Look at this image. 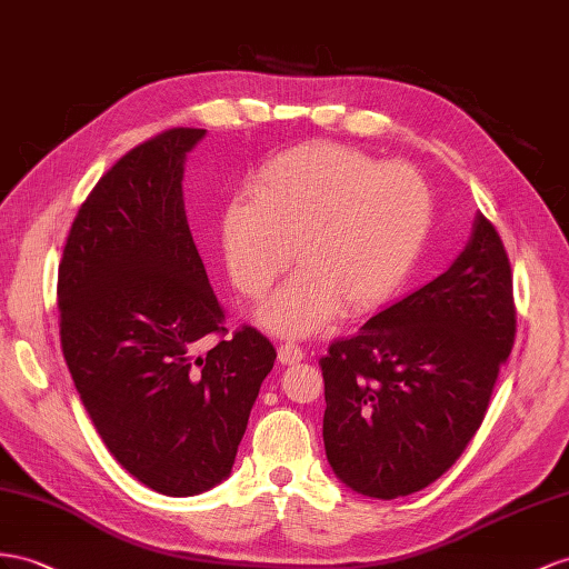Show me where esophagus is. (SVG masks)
<instances>
[{"label": "esophagus", "instance_id": "1", "mask_svg": "<svg viewBox=\"0 0 569 569\" xmlns=\"http://www.w3.org/2000/svg\"><path fill=\"white\" fill-rule=\"evenodd\" d=\"M302 358H305V351H302V348H300L298 343L286 341V343L279 346V360H281V366H296V362H300Z\"/></svg>", "mask_w": 569, "mask_h": 569}]
</instances>
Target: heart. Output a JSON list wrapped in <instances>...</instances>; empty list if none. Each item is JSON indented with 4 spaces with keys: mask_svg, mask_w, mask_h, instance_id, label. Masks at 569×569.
I'll list each match as a JSON object with an SVG mask.
<instances>
[{
    "mask_svg": "<svg viewBox=\"0 0 569 569\" xmlns=\"http://www.w3.org/2000/svg\"><path fill=\"white\" fill-rule=\"evenodd\" d=\"M432 213V189L409 163H382L341 143L296 146L261 166L250 199L226 209L228 276L244 298H264L296 247L302 271L261 310V322L308 337L339 305L362 315L395 293L423 250Z\"/></svg>",
    "mask_w": 569,
    "mask_h": 569,
    "instance_id": "obj_1",
    "label": "heart"
}]
</instances>
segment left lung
<instances>
[{
    "mask_svg": "<svg viewBox=\"0 0 569 569\" xmlns=\"http://www.w3.org/2000/svg\"><path fill=\"white\" fill-rule=\"evenodd\" d=\"M517 333L512 269L476 216L442 276L333 339L325 375V449L348 488L380 500L428 488L483 423Z\"/></svg>",
    "mask_w": 569,
    "mask_h": 569,
    "instance_id": "obj_1",
    "label": "left lung"
}]
</instances>
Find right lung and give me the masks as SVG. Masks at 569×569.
I'll return each mask as SVG.
<instances>
[{
    "label": "right lung",
    "instance_id": "1",
    "mask_svg": "<svg viewBox=\"0 0 569 569\" xmlns=\"http://www.w3.org/2000/svg\"><path fill=\"white\" fill-rule=\"evenodd\" d=\"M207 129L134 146L86 197L57 276L71 380L110 455L143 486L189 498L228 478L276 348L226 312L187 226L184 156ZM203 336L222 339L199 357Z\"/></svg>",
    "mask_w": 569,
    "mask_h": 569
}]
</instances>
